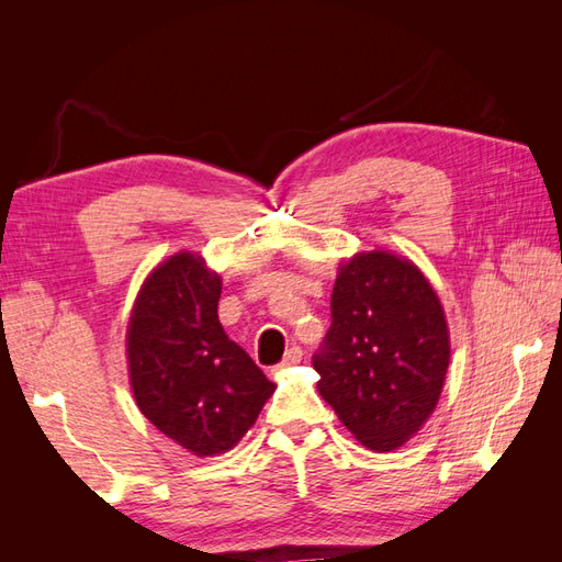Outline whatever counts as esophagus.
I'll list each match as a JSON object with an SVG mask.
<instances>
[{
    "label": "esophagus",
    "instance_id": "esophagus-1",
    "mask_svg": "<svg viewBox=\"0 0 562 562\" xmlns=\"http://www.w3.org/2000/svg\"><path fill=\"white\" fill-rule=\"evenodd\" d=\"M302 361V349L297 347V345H293L291 349L285 351V356H283V361L274 368V370H283V368H291V366H295V363H300Z\"/></svg>",
    "mask_w": 562,
    "mask_h": 562
}]
</instances>
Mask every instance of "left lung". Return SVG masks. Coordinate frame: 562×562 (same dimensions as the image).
Here are the masks:
<instances>
[{
	"mask_svg": "<svg viewBox=\"0 0 562 562\" xmlns=\"http://www.w3.org/2000/svg\"><path fill=\"white\" fill-rule=\"evenodd\" d=\"M330 316L312 359L318 394L361 446L401 448L446 382L450 335L438 295L411 260L370 250L339 265Z\"/></svg>",
	"mask_w": 562,
	"mask_h": 562,
	"instance_id": "8db88e82",
	"label": "left lung"
}]
</instances>
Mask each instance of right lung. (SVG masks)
I'll list each match as a JSON object with an SVG mask.
<instances>
[{"mask_svg": "<svg viewBox=\"0 0 562 562\" xmlns=\"http://www.w3.org/2000/svg\"><path fill=\"white\" fill-rule=\"evenodd\" d=\"M220 293L203 258L178 252L147 277L128 321L135 403L196 457L232 450L277 389L220 326Z\"/></svg>", "mask_w": 562, "mask_h": 562, "instance_id": "right-lung-1", "label": "right lung"}]
</instances>
